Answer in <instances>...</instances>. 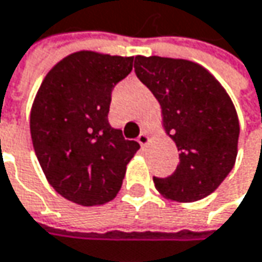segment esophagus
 Instances as JSON below:
<instances>
[{
    "mask_svg": "<svg viewBox=\"0 0 262 262\" xmlns=\"http://www.w3.org/2000/svg\"><path fill=\"white\" fill-rule=\"evenodd\" d=\"M137 141L141 144V146H146V144L149 143V134H147L146 131H144V133H141V134L138 136Z\"/></svg>",
    "mask_w": 262,
    "mask_h": 262,
    "instance_id": "obj_1",
    "label": "esophagus"
}]
</instances>
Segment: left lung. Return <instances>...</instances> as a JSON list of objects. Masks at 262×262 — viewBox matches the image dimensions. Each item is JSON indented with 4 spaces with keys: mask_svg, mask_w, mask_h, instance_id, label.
Instances as JSON below:
<instances>
[{
    "mask_svg": "<svg viewBox=\"0 0 262 262\" xmlns=\"http://www.w3.org/2000/svg\"><path fill=\"white\" fill-rule=\"evenodd\" d=\"M134 69L159 101L165 133L180 150L174 174L153 177L155 187L169 201H201L236 162L241 128L231 98L212 73L190 60L136 56Z\"/></svg>",
    "mask_w": 262,
    "mask_h": 262,
    "instance_id": "1",
    "label": "left lung"
}]
</instances>
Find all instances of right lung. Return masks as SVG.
<instances>
[{
  "mask_svg": "<svg viewBox=\"0 0 262 262\" xmlns=\"http://www.w3.org/2000/svg\"><path fill=\"white\" fill-rule=\"evenodd\" d=\"M134 57L76 51L47 73L31 109V137L51 187L82 206L104 205L121 190L140 149L107 119L112 90Z\"/></svg>",
  "mask_w": 262,
  "mask_h": 262,
  "instance_id": "right-lung-1",
  "label": "right lung"
}]
</instances>
